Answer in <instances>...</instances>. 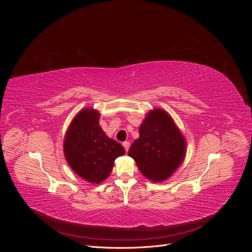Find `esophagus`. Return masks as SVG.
Returning a JSON list of instances; mask_svg holds the SVG:
<instances>
[{
	"mask_svg": "<svg viewBox=\"0 0 252 252\" xmlns=\"http://www.w3.org/2000/svg\"><path fill=\"white\" fill-rule=\"evenodd\" d=\"M123 146H124V148H125V150H126V152L128 151V149H129V147H130V143H129V142H124L123 143Z\"/></svg>",
	"mask_w": 252,
	"mask_h": 252,
	"instance_id": "34e87169",
	"label": "esophagus"
}]
</instances>
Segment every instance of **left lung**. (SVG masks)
I'll list each match as a JSON object with an SVG mask.
<instances>
[{
	"mask_svg": "<svg viewBox=\"0 0 252 252\" xmlns=\"http://www.w3.org/2000/svg\"><path fill=\"white\" fill-rule=\"evenodd\" d=\"M140 138L128 151L147 179L161 182L169 178L185 157V139L162 109L150 111L140 126Z\"/></svg>",
	"mask_w": 252,
	"mask_h": 252,
	"instance_id": "8db88e82",
	"label": "left lung"
}]
</instances>
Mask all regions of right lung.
I'll return each instance as SVG.
<instances>
[{
  "label": "right lung",
  "mask_w": 252,
  "mask_h": 252,
  "mask_svg": "<svg viewBox=\"0 0 252 252\" xmlns=\"http://www.w3.org/2000/svg\"><path fill=\"white\" fill-rule=\"evenodd\" d=\"M96 110L84 109L68 128L64 154L72 170L91 183H101L110 174L114 159L123 156L122 145L109 139L98 125Z\"/></svg>",
  "instance_id": "right-lung-1"
}]
</instances>
